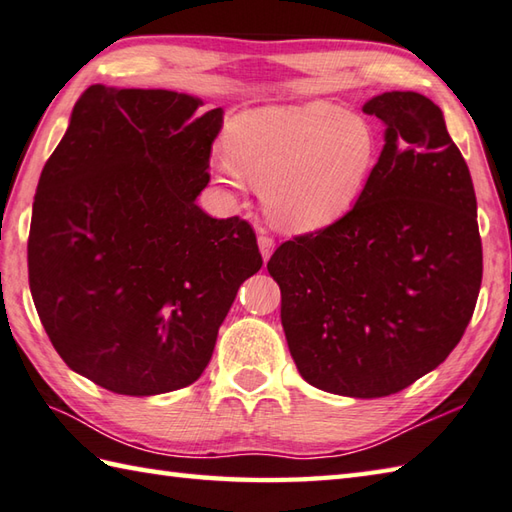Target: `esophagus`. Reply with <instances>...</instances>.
I'll use <instances>...</instances> for the list:
<instances>
[{"label":"esophagus","mask_w":512,"mask_h":512,"mask_svg":"<svg viewBox=\"0 0 512 512\" xmlns=\"http://www.w3.org/2000/svg\"><path fill=\"white\" fill-rule=\"evenodd\" d=\"M274 247H276L274 238H269L267 234H260V236H258V249H260V256H263L265 263L269 260V256L274 254Z\"/></svg>","instance_id":"esophagus-1"}]
</instances>
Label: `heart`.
<instances>
[{"mask_svg": "<svg viewBox=\"0 0 512 512\" xmlns=\"http://www.w3.org/2000/svg\"><path fill=\"white\" fill-rule=\"evenodd\" d=\"M362 114L322 101L252 108L232 119L212 172L225 190L256 185L269 223L289 234L325 229L358 203L378 163Z\"/></svg>", "mask_w": 512, "mask_h": 512, "instance_id": "b5f03b06", "label": "heart"}]
</instances>
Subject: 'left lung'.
Returning <instances> with one entry per match:
<instances>
[{"mask_svg": "<svg viewBox=\"0 0 512 512\" xmlns=\"http://www.w3.org/2000/svg\"><path fill=\"white\" fill-rule=\"evenodd\" d=\"M362 110L384 145L356 207L280 245L289 353L302 378L347 398H384L448 358L482 285L477 198L444 114L417 92H382Z\"/></svg>", "mask_w": 512, "mask_h": 512, "instance_id": "obj_1", "label": "left lung"}]
</instances>
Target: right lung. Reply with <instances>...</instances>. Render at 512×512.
Masks as SVG:
<instances>
[{
  "instance_id": "add662e5",
  "label": "right lung",
  "mask_w": 512,
  "mask_h": 512,
  "mask_svg": "<svg viewBox=\"0 0 512 512\" xmlns=\"http://www.w3.org/2000/svg\"><path fill=\"white\" fill-rule=\"evenodd\" d=\"M201 106L95 83L39 176L30 294L68 367L112 393L201 378L238 287L263 267L252 227L196 203L223 123Z\"/></svg>"
}]
</instances>
